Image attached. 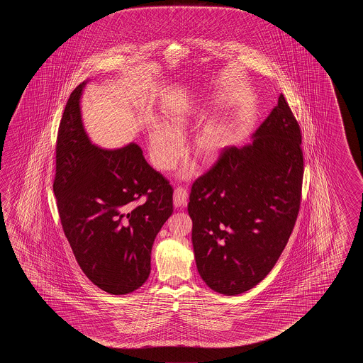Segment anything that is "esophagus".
<instances>
[{"mask_svg":"<svg viewBox=\"0 0 363 363\" xmlns=\"http://www.w3.org/2000/svg\"><path fill=\"white\" fill-rule=\"evenodd\" d=\"M188 201V191L183 186H178L174 191V206L175 208H184Z\"/></svg>","mask_w":363,"mask_h":363,"instance_id":"obj_1","label":"esophagus"}]
</instances>
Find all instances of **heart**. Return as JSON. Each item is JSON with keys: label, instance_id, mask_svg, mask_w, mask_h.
Listing matches in <instances>:
<instances>
[{"label": "heart", "instance_id": "obj_1", "mask_svg": "<svg viewBox=\"0 0 363 363\" xmlns=\"http://www.w3.org/2000/svg\"><path fill=\"white\" fill-rule=\"evenodd\" d=\"M199 106L191 100L180 101L171 106L164 118V125L155 124L149 131V153L158 170L174 169L184 153L182 136L192 125ZM228 131L222 119L211 118L193 132L189 140V153L201 163L211 164L218 161L227 145ZM191 169L183 172L189 177Z\"/></svg>", "mask_w": 363, "mask_h": 363}]
</instances>
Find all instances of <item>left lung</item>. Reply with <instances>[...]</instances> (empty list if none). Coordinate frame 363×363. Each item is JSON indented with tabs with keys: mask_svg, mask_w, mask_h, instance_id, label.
<instances>
[{
	"mask_svg": "<svg viewBox=\"0 0 363 363\" xmlns=\"http://www.w3.org/2000/svg\"><path fill=\"white\" fill-rule=\"evenodd\" d=\"M244 147H225L192 185L194 259L202 280L225 296L267 277L300 210L301 131L283 94Z\"/></svg>",
	"mask_w": 363,
	"mask_h": 363,
	"instance_id": "8db88e82",
	"label": "left lung"
}]
</instances>
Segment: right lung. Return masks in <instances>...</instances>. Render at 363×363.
Wrapping results in <instances>:
<instances>
[{
	"instance_id": "add662e5",
	"label": "right lung",
	"mask_w": 363,
	"mask_h": 363,
	"mask_svg": "<svg viewBox=\"0 0 363 363\" xmlns=\"http://www.w3.org/2000/svg\"><path fill=\"white\" fill-rule=\"evenodd\" d=\"M85 84L71 93L62 116L53 191L86 278L108 294H131L149 278L152 247L172 214L174 189L136 143L118 149L93 144L80 111Z\"/></svg>"
}]
</instances>
